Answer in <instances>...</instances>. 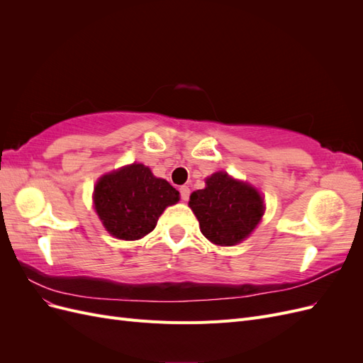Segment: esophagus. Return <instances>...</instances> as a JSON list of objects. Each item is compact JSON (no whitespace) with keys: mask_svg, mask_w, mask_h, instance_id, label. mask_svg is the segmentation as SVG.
Wrapping results in <instances>:
<instances>
[{"mask_svg":"<svg viewBox=\"0 0 363 363\" xmlns=\"http://www.w3.org/2000/svg\"><path fill=\"white\" fill-rule=\"evenodd\" d=\"M189 195H191V189L188 188V186H182L180 188V196L183 201H188L189 200Z\"/></svg>","mask_w":363,"mask_h":363,"instance_id":"obj_1","label":"esophagus"}]
</instances>
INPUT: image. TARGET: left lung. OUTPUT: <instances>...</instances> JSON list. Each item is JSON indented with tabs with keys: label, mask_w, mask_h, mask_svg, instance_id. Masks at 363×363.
<instances>
[{
	"label": "left lung",
	"mask_w": 363,
	"mask_h": 363,
	"mask_svg": "<svg viewBox=\"0 0 363 363\" xmlns=\"http://www.w3.org/2000/svg\"><path fill=\"white\" fill-rule=\"evenodd\" d=\"M189 207L201 233L216 245H236L259 224L263 200L252 186L238 182L227 172H215L206 188L192 192Z\"/></svg>",
	"instance_id": "1"
}]
</instances>
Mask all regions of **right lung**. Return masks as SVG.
Listing matches in <instances>:
<instances>
[{
    "label": "right lung",
    "mask_w": 363,
    "mask_h": 363,
    "mask_svg": "<svg viewBox=\"0 0 363 363\" xmlns=\"http://www.w3.org/2000/svg\"><path fill=\"white\" fill-rule=\"evenodd\" d=\"M179 191L142 163L106 174L95 186V211L118 239L135 240L156 227L164 208L179 201Z\"/></svg>",
    "instance_id": "obj_1"
}]
</instances>
